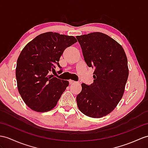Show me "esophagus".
<instances>
[{"label": "esophagus", "mask_w": 148, "mask_h": 148, "mask_svg": "<svg viewBox=\"0 0 148 148\" xmlns=\"http://www.w3.org/2000/svg\"><path fill=\"white\" fill-rule=\"evenodd\" d=\"M69 83H70V84H75V83H77V82H75L74 80H69Z\"/></svg>", "instance_id": "esophagus-1"}]
</instances>
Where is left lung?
I'll use <instances>...</instances> for the list:
<instances>
[{
    "mask_svg": "<svg viewBox=\"0 0 148 148\" xmlns=\"http://www.w3.org/2000/svg\"><path fill=\"white\" fill-rule=\"evenodd\" d=\"M76 38L85 62L94 69L93 84H82L77 106L86 116L102 117L114 109L123 95L129 75L127 57L117 41L102 32Z\"/></svg>",
    "mask_w": 148,
    "mask_h": 148,
    "instance_id": "1",
    "label": "left lung"
}]
</instances>
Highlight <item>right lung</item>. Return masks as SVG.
Wrapping results in <instances>:
<instances>
[{
  "label": "right lung",
  "mask_w": 148,
  "mask_h": 148,
  "mask_svg": "<svg viewBox=\"0 0 148 148\" xmlns=\"http://www.w3.org/2000/svg\"><path fill=\"white\" fill-rule=\"evenodd\" d=\"M72 36L48 32L39 34L24 47L17 62V88L26 105L39 112L56 106L69 85L66 80L54 77L56 66L68 47L77 42Z\"/></svg>",
  "instance_id": "obj_1"
}]
</instances>
